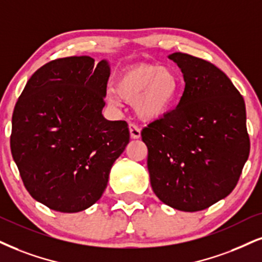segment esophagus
<instances>
[{
    "instance_id": "esophagus-1",
    "label": "esophagus",
    "mask_w": 262,
    "mask_h": 262,
    "mask_svg": "<svg viewBox=\"0 0 262 262\" xmlns=\"http://www.w3.org/2000/svg\"><path fill=\"white\" fill-rule=\"evenodd\" d=\"M128 130H130V136L131 138H140L141 137V128L138 127L136 124H130L128 125Z\"/></svg>"
}]
</instances>
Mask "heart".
Returning <instances> with one entry per match:
<instances>
[{"mask_svg": "<svg viewBox=\"0 0 262 262\" xmlns=\"http://www.w3.org/2000/svg\"><path fill=\"white\" fill-rule=\"evenodd\" d=\"M179 91L180 79L171 68L141 63L125 68L106 97L113 105L135 104L140 118L151 121L169 112Z\"/></svg>", "mask_w": 262, "mask_h": 262, "instance_id": "heart-1", "label": "heart"}]
</instances>
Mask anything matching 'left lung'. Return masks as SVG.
I'll return each instance as SVG.
<instances>
[{
  "label": "left lung",
  "mask_w": 262,
  "mask_h": 262,
  "mask_svg": "<svg viewBox=\"0 0 262 262\" xmlns=\"http://www.w3.org/2000/svg\"><path fill=\"white\" fill-rule=\"evenodd\" d=\"M169 58L186 85L176 108L141 132L150 185L164 204L200 211L234 189L249 157L245 103L212 63L181 52Z\"/></svg>",
  "instance_id": "1"
}]
</instances>
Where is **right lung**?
Listing matches in <instances>:
<instances>
[{
	"label": "right lung",
	"mask_w": 262,
	"mask_h": 262,
	"mask_svg": "<svg viewBox=\"0 0 262 262\" xmlns=\"http://www.w3.org/2000/svg\"><path fill=\"white\" fill-rule=\"evenodd\" d=\"M109 66L58 58L34 73L12 116L11 150L25 188L47 208L77 212L101 198L130 142L124 120L103 118Z\"/></svg>",
	"instance_id": "1"
}]
</instances>
